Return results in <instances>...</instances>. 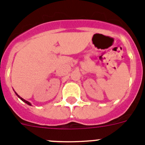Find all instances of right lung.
I'll use <instances>...</instances> for the list:
<instances>
[{"label": "right lung", "mask_w": 145, "mask_h": 145, "mask_svg": "<svg viewBox=\"0 0 145 145\" xmlns=\"http://www.w3.org/2000/svg\"><path fill=\"white\" fill-rule=\"evenodd\" d=\"M14 92H15V91H14ZM15 93H16V96H17V97H19V98H20V99H21V100H22V101H23V102H25V103H26V104H27L28 105H31V104L29 103V102H27V101L25 100V99H22V97H20V96H19V95H18L17 93H16V92H15Z\"/></svg>", "instance_id": "1"}]
</instances>
